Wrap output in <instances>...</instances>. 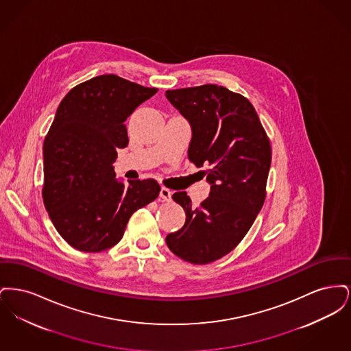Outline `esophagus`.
Wrapping results in <instances>:
<instances>
[{"label": "esophagus", "mask_w": 351, "mask_h": 351, "mask_svg": "<svg viewBox=\"0 0 351 351\" xmlns=\"http://www.w3.org/2000/svg\"><path fill=\"white\" fill-rule=\"evenodd\" d=\"M159 196H160V199L163 201H169L171 200V191H169L168 188H166V186H163V188L160 189Z\"/></svg>", "instance_id": "esophagus-1"}]
</instances>
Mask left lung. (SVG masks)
I'll return each instance as SVG.
<instances>
[{"label":"left lung","mask_w":351,"mask_h":351,"mask_svg":"<svg viewBox=\"0 0 351 351\" xmlns=\"http://www.w3.org/2000/svg\"><path fill=\"white\" fill-rule=\"evenodd\" d=\"M168 101L191 125L188 159L210 184L209 197L193 206L186 192L183 228L166 237L168 249L193 265L225 256L250 230L266 199L271 145L250 101L225 86L167 90Z\"/></svg>","instance_id":"left-lung-1"}]
</instances>
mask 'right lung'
Returning a JSON list of instances; mask_svg holds the SVG:
<instances>
[{
	"instance_id": "obj_1",
	"label": "right lung",
	"mask_w": 351,
	"mask_h": 351,
	"mask_svg": "<svg viewBox=\"0 0 351 351\" xmlns=\"http://www.w3.org/2000/svg\"><path fill=\"white\" fill-rule=\"evenodd\" d=\"M158 92L101 75L62 100L43 145V202L73 249L99 252L117 245L135 210L159 196L156 180L118 182L117 149L129 143L125 121Z\"/></svg>"
}]
</instances>
